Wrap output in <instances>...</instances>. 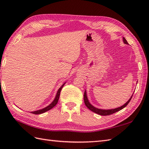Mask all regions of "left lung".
<instances>
[{
    "mask_svg": "<svg viewBox=\"0 0 149 149\" xmlns=\"http://www.w3.org/2000/svg\"><path fill=\"white\" fill-rule=\"evenodd\" d=\"M123 42L124 44H128L127 43V40H126V39L124 37H123ZM132 96L133 95L131 96V98L129 99L128 101H127L125 104H124L123 106L118 107V108H116V109H109V110H103V109H97L94 106H93L89 102V100L88 99L87 97V94H86V91H84V103L86 106L88 107V108L91 110L92 112H95L96 113H98L99 115H101V116H109V115H111V114L113 113H116L117 112L119 111V110H122L123 109H124V107H126L127 105V104L130 103V100L132 98Z\"/></svg>",
    "mask_w": 149,
    "mask_h": 149,
    "instance_id": "8db88e82",
    "label": "left lung"
}]
</instances>
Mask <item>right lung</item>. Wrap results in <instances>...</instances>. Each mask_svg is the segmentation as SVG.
<instances>
[{
  "label": "right lung",
  "instance_id": "right-lung-1",
  "mask_svg": "<svg viewBox=\"0 0 149 149\" xmlns=\"http://www.w3.org/2000/svg\"><path fill=\"white\" fill-rule=\"evenodd\" d=\"M66 82H65L63 84H62V86H61V87L59 88V89L57 91V93H56V97H55L54 100H53V102H52V103H51L50 105H48L47 107H45V108L42 109H40V110H37V111H34V112H31V113H32L33 114H40V113H44L46 112L47 111H48V110H49L50 109H51L52 108H53V107L56 105L57 104V103L58 102V100H59V98H60V92H61V90L62 88H63V86L65 85V84Z\"/></svg>",
  "mask_w": 149,
  "mask_h": 149
}]
</instances>
